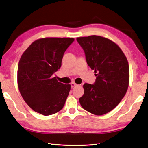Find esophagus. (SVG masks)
<instances>
[{
  "label": "esophagus",
  "instance_id": "obj_1",
  "mask_svg": "<svg viewBox=\"0 0 148 148\" xmlns=\"http://www.w3.org/2000/svg\"><path fill=\"white\" fill-rule=\"evenodd\" d=\"M78 85V84H77L76 83H75V82H71V87H75V86H77Z\"/></svg>",
  "mask_w": 148,
  "mask_h": 148
}]
</instances>
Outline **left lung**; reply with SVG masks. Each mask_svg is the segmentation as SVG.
<instances>
[{"mask_svg":"<svg viewBox=\"0 0 148 148\" xmlns=\"http://www.w3.org/2000/svg\"><path fill=\"white\" fill-rule=\"evenodd\" d=\"M77 40L84 50L87 64L97 73L94 84H84L80 103L90 113L103 115L113 110L127 91L128 60L118 45L108 38L92 35Z\"/></svg>","mask_w":148,"mask_h":148,"instance_id":"1","label":"left lung"}]
</instances>
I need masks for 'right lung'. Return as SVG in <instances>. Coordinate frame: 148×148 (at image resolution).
Returning <instances> with one entry per match:
<instances>
[{
	"label": "right lung",
	"instance_id": "add662e5",
	"mask_svg": "<svg viewBox=\"0 0 148 148\" xmlns=\"http://www.w3.org/2000/svg\"><path fill=\"white\" fill-rule=\"evenodd\" d=\"M73 38H45L34 41L20 57L18 87L24 101L35 112L49 116L64 107L71 89L52 75L61 66Z\"/></svg>",
	"mask_w": 148,
	"mask_h": 148
}]
</instances>
